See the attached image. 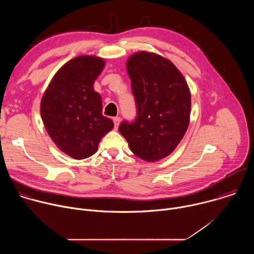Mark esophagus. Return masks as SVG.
Listing matches in <instances>:
<instances>
[{"instance_id":"obj_1","label":"esophagus","mask_w":254,"mask_h":254,"mask_svg":"<svg viewBox=\"0 0 254 254\" xmlns=\"http://www.w3.org/2000/svg\"><path fill=\"white\" fill-rule=\"evenodd\" d=\"M120 122H121V118H119V117L114 118V124H115V128H116V129H118L119 125H120Z\"/></svg>"}]
</instances>
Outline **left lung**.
<instances>
[{"label":"left lung","mask_w":254,"mask_h":254,"mask_svg":"<svg viewBox=\"0 0 254 254\" xmlns=\"http://www.w3.org/2000/svg\"><path fill=\"white\" fill-rule=\"evenodd\" d=\"M136 104V118L124 121L119 129L130 151L147 162L169 156L182 140L190 122L191 93L188 84L168 59L147 51L127 61Z\"/></svg>","instance_id":"obj_1"}]
</instances>
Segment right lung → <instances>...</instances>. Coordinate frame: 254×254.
Here are the masks:
<instances>
[{
	"label": "right lung",
	"instance_id": "1",
	"mask_svg": "<svg viewBox=\"0 0 254 254\" xmlns=\"http://www.w3.org/2000/svg\"><path fill=\"white\" fill-rule=\"evenodd\" d=\"M96 56H78L54 75L41 100L45 128L56 146L69 157L82 160L97 151L100 139L114 127L102 116V100L93 89L104 67Z\"/></svg>",
	"mask_w": 254,
	"mask_h": 254
}]
</instances>
